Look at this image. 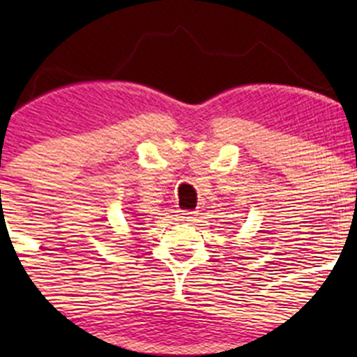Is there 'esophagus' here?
<instances>
[{"mask_svg": "<svg viewBox=\"0 0 357 357\" xmlns=\"http://www.w3.org/2000/svg\"><path fill=\"white\" fill-rule=\"evenodd\" d=\"M195 218H197V212H193V211H181L179 212V219H181V221H195Z\"/></svg>", "mask_w": 357, "mask_h": 357, "instance_id": "1", "label": "esophagus"}]
</instances>
